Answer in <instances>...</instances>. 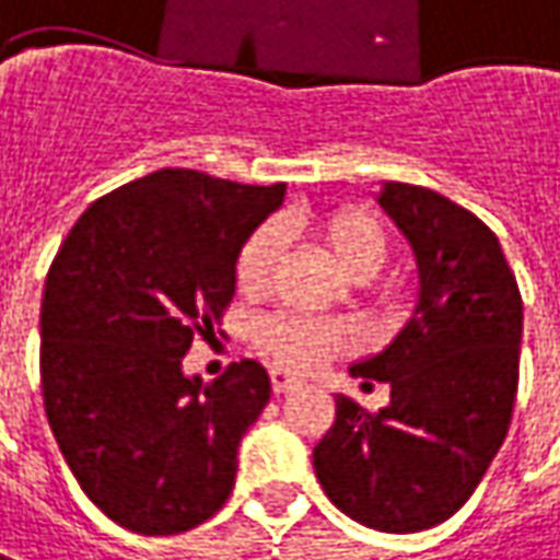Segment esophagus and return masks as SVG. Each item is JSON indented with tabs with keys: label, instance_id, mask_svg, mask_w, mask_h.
Masks as SVG:
<instances>
[{
	"label": "esophagus",
	"instance_id": "esophagus-1",
	"mask_svg": "<svg viewBox=\"0 0 560 560\" xmlns=\"http://www.w3.org/2000/svg\"><path fill=\"white\" fill-rule=\"evenodd\" d=\"M271 387L273 393H289L295 390V387H302V381L295 375H289L283 369H271Z\"/></svg>",
	"mask_w": 560,
	"mask_h": 560
}]
</instances>
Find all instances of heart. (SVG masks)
Listing matches in <instances>:
<instances>
[{
	"instance_id": "heart-1",
	"label": "heart",
	"mask_w": 560,
	"mask_h": 560,
	"mask_svg": "<svg viewBox=\"0 0 560 560\" xmlns=\"http://www.w3.org/2000/svg\"><path fill=\"white\" fill-rule=\"evenodd\" d=\"M292 229L314 234L329 258L350 277H372L390 256V243L375 215L357 210V207H338L323 213H295L289 219ZM283 249V231L277 225L256 229L237 253L234 261V280L241 292H265L271 283L273 265ZM258 341L273 362L287 369H317L331 353L350 345V331L341 323L314 317H295V314H277L265 319L258 329Z\"/></svg>"
}]
</instances>
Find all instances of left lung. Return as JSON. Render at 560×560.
I'll list each match as a JSON object with an SVG mask.
<instances>
[{"mask_svg":"<svg viewBox=\"0 0 560 560\" xmlns=\"http://www.w3.org/2000/svg\"><path fill=\"white\" fill-rule=\"evenodd\" d=\"M418 258V304L353 377L390 384V405L335 399L314 448L323 491L353 522L418 534L451 518L503 445L518 390L522 292L479 215L433 188L387 183L377 195Z\"/></svg>","mask_w":560,"mask_h":560,"instance_id":"8db88e82","label":"left lung"}]
</instances>
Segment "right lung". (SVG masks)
<instances>
[{
  "instance_id": "add662e5",
  "label": "right lung",
  "mask_w": 560,
  "mask_h": 560,
  "mask_svg": "<svg viewBox=\"0 0 560 560\" xmlns=\"http://www.w3.org/2000/svg\"><path fill=\"white\" fill-rule=\"evenodd\" d=\"M283 195V183L155 170L94 200L54 256L38 323L45 415L81 491L133 534L191 530L234 488L271 377L241 360L203 384L183 357L213 335L237 253Z\"/></svg>"
}]
</instances>
